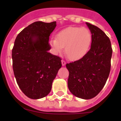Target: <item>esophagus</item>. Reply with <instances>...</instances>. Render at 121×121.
<instances>
[{
	"label": "esophagus",
	"instance_id": "1",
	"mask_svg": "<svg viewBox=\"0 0 121 121\" xmlns=\"http://www.w3.org/2000/svg\"><path fill=\"white\" fill-rule=\"evenodd\" d=\"M62 66H64L66 64V62L65 61V60H62Z\"/></svg>",
	"mask_w": 121,
	"mask_h": 121
}]
</instances>
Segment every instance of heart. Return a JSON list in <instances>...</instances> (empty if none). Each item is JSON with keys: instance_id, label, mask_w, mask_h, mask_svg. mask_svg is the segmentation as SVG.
I'll list each match as a JSON object with an SVG mask.
<instances>
[{"instance_id": "obj_1", "label": "heart", "mask_w": 121, "mask_h": 121, "mask_svg": "<svg viewBox=\"0 0 121 121\" xmlns=\"http://www.w3.org/2000/svg\"><path fill=\"white\" fill-rule=\"evenodd\" d=\"M91 41L92 35L88 29L71 26L59 32L56 38H51L50 45L55 55L60 54L65 47L68 58L76 60L88 53Z\"/></svg>"}]
</instances>
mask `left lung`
Masks as SVG:
<instances>
[{"label": "left lung", "instance_id": "left-lung-1", "mask_svg": "<svg viewBox=\"0 0 121 121\" xmlns=\"http://www.w3.org/2000/svg\"><path fill=\"white\" fill-rule=\"evenodd\" d=\"M92 35L91 48L82 58L66 64L70 92L84 99L93 98L102 90L111 68L112 45L109 37L96 26L86 22Z\"/></svg>", "mask_w": 121, "mask_h": 121}]
</instances>
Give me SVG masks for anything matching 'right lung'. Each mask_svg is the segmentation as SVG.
I'll return each mask as SVG.
<instances>
[{"mask_svg": "<svg viewBox=\"0 0 121 121\" xmlns=\"http://www.w3.org/2000/svg\"><path fill=\"white\" fill-rule=\"evenodd\" d=\"M56 22L38 21L17 36L12 50L13 68L17 83L29 98L40 99L50 92L61 58L48 52L49 37Z\"/></svg>", "mask_w": 121, "mask_h": 121, "instance_id": "1", "label": "right lung"}]
</instances>
